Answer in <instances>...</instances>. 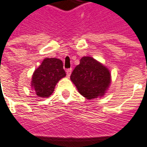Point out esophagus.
Masks as SVG:
<instances>
[{
  "mask_svg": "<svg viewBox=\"0 0 147 147\" xmlns=\"http://www.w3.org/2000/svg\"><path fill=\"white\" fill-rule=\"evenodd\" d=\"M71 71H72V69L71 68H68L66 70V74H67V77H70L71 73Z\"/></svg>",
  "mask_w": 147,
  "mask_h": 147,
  "instance_id": "obj_1",
  "label": "esophagus"
}]
</instances>
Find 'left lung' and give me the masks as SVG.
<instances>
[{
	"mask_svg": "<svg viewBox=\"0 0 147 147\" xmlns=\"http://www.w3.org/2000/svg\"><path fill=\"white\" fill-rule=\"evenodd\" d=\"M78 91L86 99L102 97L111 83L110 71L90 57H83L70 77Z\"/></svg>",
	"mask_w": 147,
	"mask_h": 147,
	"instance_id": "left-lung-1",
	"label": "left lung"
}]
</instances>
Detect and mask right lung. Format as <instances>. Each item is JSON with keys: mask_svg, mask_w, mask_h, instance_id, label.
Here are the masks:
<instances>
[{"mask_svg": "<svg viewBox=\"0 0 147 147\" xmlns=\"http://www.w3.org/2000/svg\"><path fill=\"white\" fill-rule=\"evenodd\" d=\"M66 76L63 63L57 58H45L32 76L31 87L38 97L47 98L54 91L56 84Z\"/></svg>", "mask_w": 147, "mask_h": 147, "instance_id": "obj_1", "label": "right lung"}]
</instances>
